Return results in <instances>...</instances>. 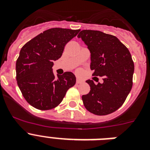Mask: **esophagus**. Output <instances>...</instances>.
Returning a JSON list of instances; mask_svg holds the SVG:
<instances>
[{
	"mask_svg": "<svg viewBox=\"0 0 150 150\" xmlns=\"http://www.w3.org/2000/svg\"><path fill=\"white\" fill-rule=\"evenodd\" d=\"M76 84H79V83H83V80H81L80 79H76Z\"/></svg>",
	"mask_w": 150,
	"mask_h": 150,
	"instance_id": "1",
	"label": "esophagus"
}]
</instances>
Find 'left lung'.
<instances>
[{
	"label": "left lung",
	"mask_w": 150,
	"mask_h": 150,
	"mask_svg": "<svg viewBox=\"0 0 150 150\" xmlns=\"http://www.w3.org/2000/svg\"><path fill=\"white\" fill-rule=\"evenodd\" d=\"M77 38L90 51L92 75L104 80L97 85L86 80L91 90L82 96L83 104L93 114L112 113L122 105L132 88L134 65L129 50L116 37L99 30H83Z\"/></svg>",
	"instance_id": "left-lung-1"
}]
</instances>
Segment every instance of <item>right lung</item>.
Here are the masks:
<instances>
[{"label":"right lung","mask_w":150,"mask_h":150,"mask_svg":"<svg viewBox=\"0 0 150 150\" xmlns=\"http://www.w3.org/2000/svg\"><path fill=\"white\" fill-rule=\"evenodd\" d=\"M79 30L54 28L45 30L22 46L16 64L18 88L29 104L41 110L59 105L76 83L73 73L55 77L53 62L61 58L65 45Z\"/></svg>","instance_id":"obj_1"}]
</instances>
